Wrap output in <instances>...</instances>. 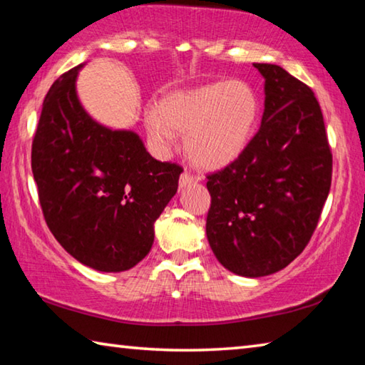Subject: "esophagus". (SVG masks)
I'll use <instances>...</instances> for the list:
<instances>
[{
    "instance_id": "obj_1",
    "label": "esophagus",
    "mask_w": 365,
    "mask_h": 365,
    "mask_svg": "<svg viewBox=\"0 0 365 365\" xmlns=\"http://www.w3.org/2000/svg\"><path fill=\"white\" fill-rule=\"evenodd\" d=\"M195 180H196V178L193 177V174H190L188 170H183L182 175H180V180H178V183H180L182 188H185V187H188V185L193 183Z\"/></svg>"
}]
</instances>
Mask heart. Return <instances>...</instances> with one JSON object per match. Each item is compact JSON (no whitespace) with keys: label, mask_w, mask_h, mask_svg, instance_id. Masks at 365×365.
<instances>
[{"label":"heart","mask_w":365,"mask_h":365,"mask_svg":"<svg viewBox=\"0 0 365 365\" xmlns=\"http://www.w3.org/2000/svg\"><path fill=\"white\" fill-rule=\"evenodd\" d=\"M261 101L250 83L220 80L178 91L146 109L148 133L159 150L185 135V151L197 168L222 169L242 156L255 135Z\"/></svg>","instance_id":"heart-1"}]
</instances>
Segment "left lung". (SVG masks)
Here are the masks:
<instances>
[{"label": "left lung", "mask_w": 365, "mask_h": 365, "mask_svg": "<svg viewBox=\"0 0 365 365\" xmlns=\"http://www.w3.org/2000/svg\"><path fill=\"white\" fill-rule=\"evenodd\" d=\"M265 78L264 114L242 156L206 175V235L233 274L264 277L294 261L311 240L331 185V150L314 91L275 64Z\"/></svg>", "instance_id": "8db88e82"}]
</instances>
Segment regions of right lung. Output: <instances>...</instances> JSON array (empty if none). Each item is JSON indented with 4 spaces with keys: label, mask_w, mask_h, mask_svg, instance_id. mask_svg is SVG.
<instances>
[{
    "label": "right lung",
    "mask_w": 365,
    "mask_h": 365,
    "mask_svg": "<svg viewBox=\"0 0 365 365\" xmlns=\"http://www.w3.org/2000/svg\"><path fill=\"white\" fill-rule=\"evenodd\" d=\"M80 67L63 73L45 96L32 172L59 245L91 269L122 272L150 252L154 222L177 193L183 169L154 159L137 133L91 119L76 91Z\"/></svg>",
    "instance_id": "obj_1"
}]
</instances>
